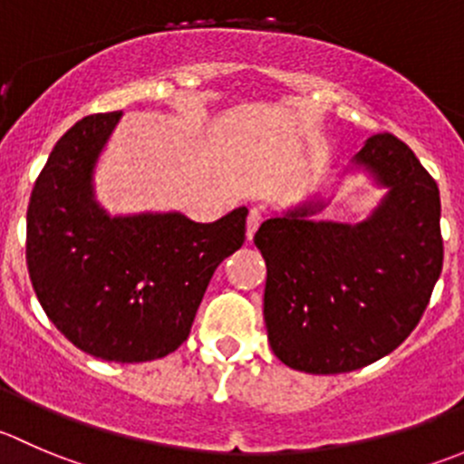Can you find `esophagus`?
Segmentation results:
<instances>
[{
    "instance_id": "esophagus-1",
    "label": "esophagus",
    "mask_w": 464,
    "mask_h": 464,
    "mask_svg": "<svg viewBox=\"0 0 464 464\" xmlns=\"http://www.w3.org/2000/svg\"><path fill=\"white\" fill-rule=\"evenodd\" d=\"M260 222H263V218H260V210L258 208H251L249 215H246V233H245L246 242L254 240V236H256V231H258Z\"/></svg>"
}]
</instances>
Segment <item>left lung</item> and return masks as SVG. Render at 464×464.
Returning <instances> with one entry per match:
<instances>
[{
    "mask_svg": "<svg viewBox=\"0 0 464 464\" xmlns=\"http://www.w3.org/2000/svg\"><path fill=\"white\" fill-rule=\"evenodd\" d=\"M353 173L384 190L380 204L353 223L319 218ZM333 177L299 204L272 210L254 236L267 265L269 346L305 374L361 370L394 352L442 272L438 183L399 138L376 133Z\"/></svg>",
    "mask_w": 464,
    "mask_h": 464,
    "instance_id": "1",
    "label": "left lung"
}]
</instances>
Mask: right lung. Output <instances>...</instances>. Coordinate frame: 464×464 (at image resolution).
Returning a JSON list of instances; mask_svg holds the SVG:
<instances>
[{"label":"right lung","mask_w":464,"mask_h":464,"mask_svg":"<svg viewBox=\"0 0 464 464\" xmlns=\"http://www.w3.org/2000/svg\"><path fill=\"white\" fill-rule=\"evenodd\" d=\"M122 111L76 122L49 154L26 210V265L40 305L81 352L111 362L163 358L190 335L246 208L218 222L179 210L111 215L94 174Z\"/></svg>","instance_id":"add662e5"}]
</instances>
